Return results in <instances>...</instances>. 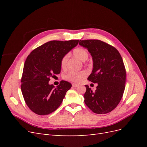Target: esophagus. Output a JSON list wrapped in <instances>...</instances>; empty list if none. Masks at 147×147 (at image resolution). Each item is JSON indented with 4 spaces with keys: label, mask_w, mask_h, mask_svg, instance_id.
I'll list each match as a JSON object with an SVG mask.
<instances>
[{
    "label": "esophagus",
    "mask_w": 147,
    "mask_h": 147,
    "mask_svg": "<svg viewBox=\"0 0 147 147\" xmlns=\"http://www.w3.org/2000/svg\"><path fill=\"white\" fill-rule=\"evenodd\" d=\"M78 86V85L77 84H76V83H73L72 84V87H74V88H77Z\"/></svg>",
    "instance_id": "34e87169"
}]
</instances>
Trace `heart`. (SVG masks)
Returning <instances> with one entry per match:
<instances>
[{"instance_id": "obj_1", "label": "heart", "mask_w": 147, "mask_h": 147, "mask_svg": "<svg viewBox=\"0 0 147 147\" xmlns=\"http://www.w3.org/2000/svg\"><path fill=\"white\" fill-rule=\"evenodd\" d=\"M73 53L75 57L80 59L82 61H85L88 58V53L86 50L82 48H75L73 51ZM69 58V55L67 54L63 56L61 59V65L63 69H65L67 60ZM88 73L86 71L82 70L80 72H69L64 75V79L68 81L73 82L75 83H80L87 76Z\"/></svg>"}]
</instances>
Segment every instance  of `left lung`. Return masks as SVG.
I'll list each match as a JSON object with an SVG mask.
<instances>
[{"mask_svg":"<svg viewBox=\"0 0 147 147\" xmlns=\"http://www.w3.org/2000/svg\"><path fill=\"white\" fill-rule=\"evenodd\" d=\"M79 45L86 48L92 58L93 69L88 80L97 83L94 92L85 85L84 103L95 113H109L119 103L125 88L122 57L115 47L99 40H80Z\"/></svg>","mask_w":147,"mask_h":147,"instance_id":"8db88e82","label":"left lung"}]
</instances>
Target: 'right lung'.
<instances>
[{"instance_id":"right-lung-1","label":"right lung","mask_w":147,"mask_h":147,"mask_svg":"<svg viewBox=\"0 0 147 147\" xmlns=\"http://www.w3.org/2000/svg\"><path fill=\"white\" fill-rule=\"evenodd\" d=\"M78 43V40L50 41L35 48L28 56L21 88L26 104L35 113L46 115L54 112L72 87L69 82L62 80L55 88L49 81L60 74L62 58Z\"/></svg>"}]
</instances>
